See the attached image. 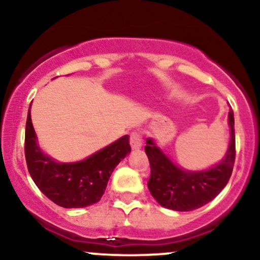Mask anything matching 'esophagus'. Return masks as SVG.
<instances>
[{"instance_id":"34e87169","label":"esophagus","mask_w":260,"mask_h":260,"mask_svg":"<svg viewBox=\"0 0 260 260\" xmlns=\"http://www.w3.org/2000/svg\"><path fill=\"white\" fill-rule=\"evenodd\" d=\"M129 143L133 150L139 149L142 147V136L138 132H132L129 137Z\"/></svg>"}]
</instances>
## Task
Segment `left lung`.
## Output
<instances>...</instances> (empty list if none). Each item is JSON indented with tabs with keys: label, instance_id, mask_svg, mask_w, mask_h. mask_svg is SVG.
Returning <instances> with one entry per match:
<instances>
[{
	"label": "left lung",
	"instance_id": "8db88e82",
	"mask_svg": "<svg viewBox=\"0 0 260 260\" xmlns=\"http://www.w3.org/2000/svg\"><path fill=\"white\" fill-rule=\"evenodd\" d=\"M231 141L224 158L209 170L186 172L176 167L153 139H147L145 153L150 164L148 189L159 205L174 211H191L209 204L226 186L236 159L233 111L228 113Z\"/></svg>",
	"mask_w": 260,
	"mask_h": 260
}]
</instances>
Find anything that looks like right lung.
Listing matches in <instances>:
<instances>
[{
  "mask_svg": "<svg viewBox=\"0 0 260 260\" xmlns=\"http://www.w3.org/2000/svg\"><path fill=\"white\" fill-rule=\"evenodd\" d=\"M128 153H131L129 138L123 136L81 161H55L37 144L30 110L28 112L24 138L28 172L39 190L65 209H79L99 202L113 169Z\"/></svg>",
  "mask_w": 260,
  "mask_h": 260,
  "instance_id": "obj_1",
  "label": "right lung"
}]
</instances>
